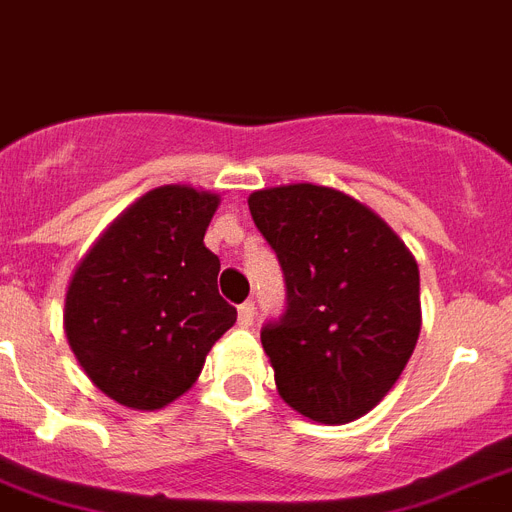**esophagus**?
<instances>
[{
  "mask_svg": "<svg viewBox=\"0 0 512 512\" xmlns=\"http://www.w3.org/2000/svg\"><path fill=\"white\" fill-rule=\"evenodd\" d=\"M253 319H256V306H253V301H246L243 306H238L240 327H251Z\"/></svg>",
  "mask_w": 512,
  "mask_h": 512,
  "instance_id": "esophagus-1",
  "label": "esophagus"
}]
</instances>
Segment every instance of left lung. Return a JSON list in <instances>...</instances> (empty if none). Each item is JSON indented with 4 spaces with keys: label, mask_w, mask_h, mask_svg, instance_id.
Returning a JSON list of instances; mask_svg holds the SVG:
<instances>
[{
    "label": "left lung",
    "mask_w": 512,
    "mask_h": 512,
    "mask_svg": "<svg viewBox=\"0 0 512 512\" xmlns=\"http://www.w3.org/2000/svg\"><path fill=\"white\" fill-rule=\"evenodd\" d=\"M248 209L285 274V311L261 327L277 392L311 421L348 424L416 348V259L374 211L324 185L256 190Z\"/></svg>",
    "instance_id": "1"
}]
</instances>
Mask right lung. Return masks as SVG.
Instances as JSON below:
<instances>
[{
    "instance_id": "1",
    "label": "right lung",
    "mask_w": 512,
    "mask_h": 512,
    "mask_svg": "<svg viewBox=\"0 0 512 512\" xmlns=\"http://www.w3.org/2000/svg\"><path fill=\"white\" fill-rule=\"evenodd\" d=\"M219 198L164 185L135 201L91 248L67 287L65 332L91 382L154 411L180 398L238 311L219 295L204 246Z\"/></svg>"
}]
</instances>
